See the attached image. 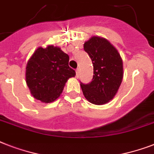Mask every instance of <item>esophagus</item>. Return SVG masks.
<instances>
[{
	"label": "esophagus",
	"mask_w": 154,
	"mask_h": 154,
	"mask_svg": "<svg viewBox=\"0 0 154 154\" xmlns=\"http://www.w3.org/2000/svg\"><path fill=\"white\" fill-rule=\"evenodd\" d=\"M79 73H80L79 69H76V75H77V77L79 75Z\"/></svg>",
	"instance_id": "obj_1"
}]
</instances>
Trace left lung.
<instances>
[{
	"label": "left lung",
	"instance_id": "left-lung-1",
	"mask_svg": "<svg viewBox=\"0 0 154 154\" xmlns=\"http://www.w3.org/2000/svg\"><path fill=\"white\" fill-rule=\"evenodd\" d=\"M84 50L93 66L92 81L88 84L81 82L84 96L96 105L108 103L116 94L123 77L120 54L107 39L97 36L85 42Z\"/></svg>",
	"mask_w": 154,
	"mask_h": 154
}]
</instances>
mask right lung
<instances>
[{
	"mask_svg": "<svg viewBox=\"0 0 154 154\" xmlns=\"http://www.w3.org/2000/svg\"><path fill=\"white\" fill-rule=\"evenodd\" d=\"M69 57L59 47H38L26 67V82L32 96L43 103L54 101L69 78L76 75L69 66Z\"/></svg>",
	"mask_w": 154,
	"mask_h": 154,
	"instance_id": "add662e5",
	"label": "right lung"
}]
</instances>
